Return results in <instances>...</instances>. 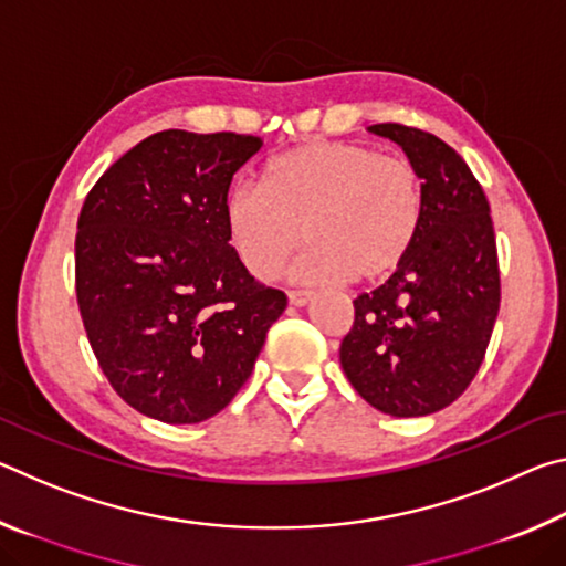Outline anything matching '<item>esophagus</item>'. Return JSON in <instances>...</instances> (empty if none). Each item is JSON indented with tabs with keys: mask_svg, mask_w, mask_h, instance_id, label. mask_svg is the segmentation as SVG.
I'll list each match as a JSON object with an SVG mask.
<instances>
[{
	"mask_svg": "<svg viewBox=\"0 0 566 566\" xmlns=\"http://www.w3.org/2000/svg\"><path fill=\"white\" fill-rule=\"evenodd\" d=\"M290 304L292 306H304V304H310L312 302V292L310 290H290Z\"/></svg>",
	"mask_w": 566,
	"mask_h": 566,
	"instance_id": "1",
	"label": "esophagus"
}]
</instances>
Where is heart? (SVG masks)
<instances>
[{
  "mask_svg": "<svg viewBox=\"0 0 566 566\" xmlns=\"http://www.w3.org/2000/svg\"><path fill=\"white\" fill-rule=\"evenodd\" d=\"M421 214L424 187L409 159L337 139L282 151L262 187L239 185L224 199L229 244L260 282L284 270L304 237L312 249L294 266L296 280H381L407 260Z\"/></svg>",
  "mask_w": 566,
  "mask_h": 566,
  "instance_id": "1",
  "label": "heart"
}]
</instances>
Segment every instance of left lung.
Wrapping results in <instances>:
<instances>
[{
	"label": "left lung",
	"mask_w": 566,
	"mask_h": 566,
	"mask_svg": "<svg viewBox=\"0 0 566 566\" xmlns=\"http://www.w3.org/2000/svg\"><path fill=\"white\" fill-rule=\"evenodd\" d=\"M405 149L424 187L407 260L354 300L339 359L352 387L391 417H427L472 385L500 312V260L490 202L472 169L434 134L371 124Z\"/></svg>",
	"instance_id": "left-lung-1"
}]
</instances>
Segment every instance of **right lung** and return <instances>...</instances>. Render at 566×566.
<instances>
[{"mask_svg":"<svg viewBox=\"0 0 566 566\" xmlns=\"http://www.w3.org/2000/svg\"><path fill=\"white\" fill-rule=\"evenodd\" d=\"M264 142L165 129L142 139L84 199L76 304L112 389L142 415L197 424L242 389L286 294L229 244L224 199Z\"/></svg>","mask_w":566,"mask_h":566,"instance_id":"add662e5","label":"right lung"}]
</instances>
